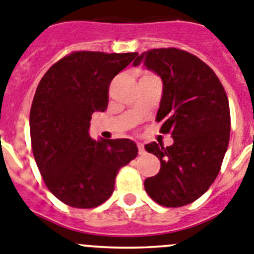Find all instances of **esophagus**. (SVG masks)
<instances>
[{
	"label": "esophagus",
	"mask_w": 254,
	"mask_h": 254,
	"mask_svg": "<svg viewBox=\"0 0 254 254\" xmlns=\"http://www.w3.org/2000/svg\"><path fill=\"white\" fill-rule=\"evenodd\" d=\"M138 149H139V154H144V151H145L144 145L141 143H138Z\"/></svg>",
	"instance_id": "34e87169"
}]
</instances>
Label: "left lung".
<instances>
[{
    "label": "left lung",
    "instance_id": "1",
    "mask_svg": "<svg viewBox=\"0 0 254 254\" xmlns=\"http://www.w3.org/2000/svg\"><path fill=\"white\" fill-rule=\"evenodd\" d=\"M162 79L156 122L174 143L145 145L160 160V170L144 182L146 193L164 207H183L209 189L226 155L231 131L227 94L214 71L178 49H153L135 59Z\"/></svg>",
    "mask_w": 254,
    "mask_h": 254
}]
</instances>
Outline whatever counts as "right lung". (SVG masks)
<instances>
[{
    "instance_id": "1",
    "label": "right lung",
    "mask_w": 254,
    "mask_h": 254,
    "mask_svg": "<svg viewBox=\"0 0 254 254\" xmlns=\"http://www.w3.org/2000/svg\"><path fill=\"white\" fill-rule=\"evenodd\" d=\"M136 52L77 51L47 70L30 111L32 151L44 182L59 200L95 208L113 194L118 170L138 155L129 139L94 140L90 120L105 111L109 85Z\"/></svg>"
}]
</instances>
